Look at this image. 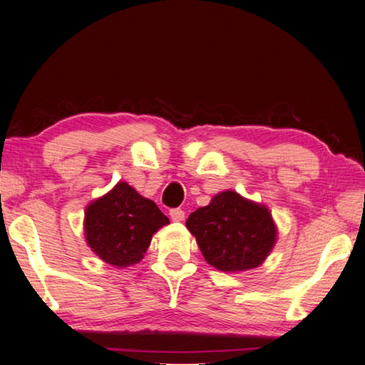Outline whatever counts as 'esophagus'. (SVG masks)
<instances>
[{
    "instance_id": "34e87169",
    "label": "esophagus",
    "mask_w": 365,
    "mask_h": 365,
    "mask_svg": "<svg viewBox=\"0 0 365 365\" xmlns=\"http://www.w3.org/2000/svg\"><path fill=\"white\" fill-rule=\"evenodd\" d=\"M170 217L175 222H182L184 220V210L182 209H171L170 210Z\"/></svg>"
}]
</instances>
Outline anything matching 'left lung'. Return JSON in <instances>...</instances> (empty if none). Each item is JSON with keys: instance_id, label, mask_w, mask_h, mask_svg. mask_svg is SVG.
I'll list each match as a JSON object with an SVG mask.
<instances>
[{"instance_id": "left-lung-1", "label": "left lung", "mask_w": 365, "mask_h": 365, "mask_svg": "<svg viewBox=\"0 0 365 365\" xmlns=\"http://www.w3.org/2000/svg\"><path fill=\"white\" fill-rule=\"evenodd\" d=\"M186 225L205 261L225 272L259 266L276 243V227L266 207L233 190L217 194L189 215Z\"/></svg>"}]
</instances>
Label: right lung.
<instances>
[{
	"label": "right lung",
	"instance_id": "right-lung-1",
	"mask_svg": "<svg viewBox=\"0 0 365 365\" xmlns=\"http://www.w3.org/2000/svg\"><path fill=\"white\" fill-rule=\"evenodd\" d=\"M170 223L153 200L119 182L86 209V241L101 259L112 266H130L142 259L155 232Z\"/></svg>",
	"mask_w": 365,
	"mask_h": 365
}]
</instances>
